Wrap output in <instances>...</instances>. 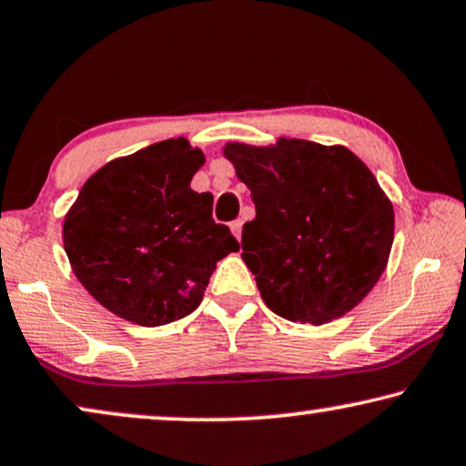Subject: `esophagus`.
<instances>
[{"label":"esophagus","mask_w":466,"mask_h":466,"mask_svg":"<svg viewBox=\"0 0 466 466\" xmlns=\"http://www.w3.org/2000/svg\"><path fill=\"white\" fill-rule=\"evenodd\" d=\"M230 230H232V234L236 236V238L240 240V232H242V221H240V219L232 221V224H230Z\"/></svg>","instance_id":"1"}]
</instances>
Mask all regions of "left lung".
<instances>
[{
	"mask_svg": "<svg viewBox=\"0 0 466 466\" xmlns=\"http://www.w3.org/2000/svg\"><path fill=\"white\" fill-rule=\"evenodd\" d=\"M224 156L251 189L242 259L266 306L312 325L350 312L382 277L395 238V211L365 162L344 146L287 137L226 143Z\"/></svg>",
	"mask_w": 466,
	"mask_h": 466,
	"instance_id": "8db88e82",
	"label": "left lung"
}]
</instances>
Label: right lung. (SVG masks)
<instances>
[{"label":"right lung","instance_id":"right-lung-1","mask_svg":"<svg viewBox=\"0 0 466 466\" xmlns=\"http://www.w3.org/2000/svg\"><path fill=\"white\" fill-rule=\"evenodd\" d=\"M205 154L167 139L101 167L63 221L71 270L103 308L141 327L194 312L238 240L213 221V196L189 187Z\"/></svg>","mask_w":466,"mask_h":466}]
</instances>
